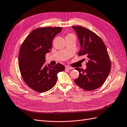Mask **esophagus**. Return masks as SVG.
Returning a JSON list of instances; mask_svg holds the SVG:
<instances>
[{
    "label": "esophagus",
    "instance_id": "obj_1",
    "mask_svg": "<svg viewBox=\"0 0 127 127\" xmlns=\"http://www.w3.org/2000/svg\"><path fill=\"white\" fill-rule=\"evenodd\" d=\"M65 69H69V70H71V69H72V67H71V66H65Z\"/></svg>",
    "mask_w": 127,
    "mask_h": 127
}]
</instances>
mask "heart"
Returning a JSON list of instances; mask_svg holds the SVG:
<instances>
[{"instance_id": "b5f03b06", "label": "heart", "mask_w": 127, "mask_h": 127, "mask_svg": "<svg viewBox=\"0 0 127 127\" xmlns=\"http://www.w3.org/2000/svg\"><path fill=\"white\" fill-rule=\"evenodd\" d=\"M68 35H73V34H68Z\"/></svg>"}]
</instances>
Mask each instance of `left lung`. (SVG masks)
Returning <instances> with one entry per match:
<instances>
[{
  "label": "left lung",
  "instance_id": "1",
  "mask_svg": "<svg viewBox=\"0 0 127 127\" xmlns=\"http://www.w3.org/2000/svg\"><path fill=\"white\" fill-rule=\"evenodd\" d=\"M72 28L81 44L78 55L85 56L87 60L85 69L75 68L79 75L74 82L84 90H95L103 85L110 71L111 62L106 45L99 36L87 28L82 26Z\"/></svg>",
  "mask_w": 127,
  "mask_h": 127
}]
</instances>
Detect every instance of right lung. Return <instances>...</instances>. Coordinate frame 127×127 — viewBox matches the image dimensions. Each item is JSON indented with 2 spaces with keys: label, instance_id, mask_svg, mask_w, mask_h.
<instances>
[{
  "label": "right lung",
  "instance_id": "1",
  "mask_svg": "<svg viewBox=\"0 0 127 127\" xmlns=\"http://www.w3.org/2000/svg\"><path fill=\"white\" fill-rule=\"evenodd\" d=\"M62 27H43L33 30L23 42L19 52V67L23 81L36 92L43 93L53 88L58 79L57 74L63 71V65L55 66L44 64L45 55L52 47L55 36Z\"/></svg>",
  "mask_w": 127,
  "mask_h": 127
}]
</instances>
